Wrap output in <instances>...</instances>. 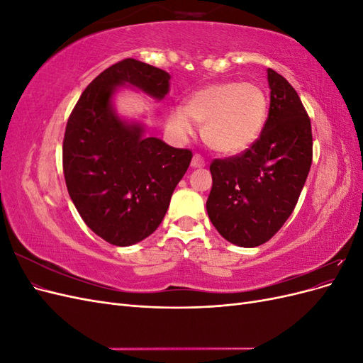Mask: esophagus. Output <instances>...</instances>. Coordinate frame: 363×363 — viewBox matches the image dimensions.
<instances>
[{
	"instance_id": "1",
	"label": "esophagus",
	"mask_w": 363,
	"mask_h": 363,
	"mask_svg": "<svg viewBox=\"0 0 363 363\" xmlns=\"http://www.w3.org/2000/svg\"><path fill=\"white\" fill-rule=\"evenodd\" d=\"M204 164H206V162H204V159L200 155H194L192 162H191V167L192 168H203Z\"/></svg>"
}]
</instances>
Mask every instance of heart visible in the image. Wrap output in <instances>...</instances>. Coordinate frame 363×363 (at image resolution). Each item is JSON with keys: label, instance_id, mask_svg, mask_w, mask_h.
I'll use <instances>...</instances> for the list:
<instances>
[{"label": "heart", "instance_id": "heart-1", "mask_svg": "<svg viewBox=\"0 0 363 363\" xmlns=\"http://www.w3.org/2000/svg\"><path fill=\"white\" fill-rule=\"evenodd\" d=\"M268 116V98L256 84L215 83L194 92L184 111L175 108L168 125L182 139L203 125V136L212 150L227 156L247 151L259 139Z\"/></svg>", "mask_w": 363, "mask_h": 363}]
</instances>
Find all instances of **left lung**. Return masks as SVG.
I'll return each instance as SVG.
<instances>
[{"instance_id": "obj_1", "label": "left lung", "mask_w": 363, "mask_h": 363, "mask_svg": "<svg viewBox=\"0 0 363 363\" xmlns=\"http://www.w3.org/2000/svg\"><path fill=\"white\" fill-rule=\"evenodd\" d=\"M271 101L260 138L242 155L215 159L206 203L228 242L252 248L276 235L294 212L312 164V127L298 94L268 68Z\"/></svg>"}]
</instances>
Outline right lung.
<instances>
[{
  "mask_svg": "<svg viewBox=\"0 0 363 363\" xmlns=\"http://www.w3.org/2000/svg\"><path fill=\"white\" fill-rule=\"evenodd\" d=\"M169 80L148 63L118 62L86 87L68 119L63 174L69 196L86 225L112 245H133L155 232L192 159L189 150L147 138L139 121L121 118L113 95L130 86L160 101Z\"/></svg>",
  "mask_w": 363,
  "mask_h": 363,
  "instance_id": "add662e5",
  "label": "right lung"
}]
</instances>
